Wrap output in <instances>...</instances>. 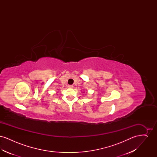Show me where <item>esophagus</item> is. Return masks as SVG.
I'll return each mask as SVG.
<instances>
[{
  "label": "esophagus",
  "instance_id": "34e87169",
  "mask_svg": "<svg viewBox=\"0 0 157 157\" xmlns=\"http://www.w3.org/2000/svg\"><path fill=\"white\" fill-rule=\"evenodd\" d=\"M68 88H74V86H73L72 85H68Z\"/></svg>",
  "mask_w": 157,
  "mask_h": 157
}]
</instances>
